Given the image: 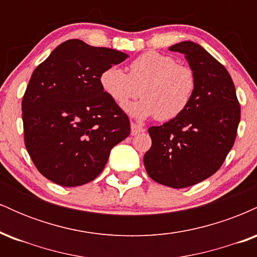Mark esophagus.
<instances>
[{
    "instance_id": "1",
    "label": "esophagus",
    "mask_w": 257,
    "mask_h": 257,
    "mask_svg": "<svg viewBox=\"0 0 257 257\" xmlns=\"http://www.w3.org/2000/svg\"><path fill=\"white\" fill-rule=\"evenodd\" d=\"M131 128H132V135H138V134H140V133H143L144 131H145L143 126L137 124V123H134V122H132Z\"/></svg>"
}]
</instances>
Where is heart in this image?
Listing matches in <instances>:
<instances>
[{
  "instance_id": "b5f03b06",
  "label": "heart",
  "mask_w": 257,
  "mask_h": 257,
  "mask_svg": "<svg viewBox=\"0 0 257 257\" xmlns=\"http://www.w3.org/2000/svg\"><path fill=\"white\" fill-rule=\"evenodd\" d=\"M101 89L119 107L139 95L143 99L126 107L133 116L172 120L187 110L197 89L196 73L187 65L158 52H146L129 64L128 73L110 66L99 77Z\"/></svg>"
}]
</instances>
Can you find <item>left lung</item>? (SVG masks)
Wrapping results in <instances>:
<instances>
[{"label":"left lung","instance_id":"8db88e82","mask_svg":"<svg viewBox=\"0 0 257 257\" xmlns=\"http://www.w3.org/2000/svg\"><path fill=\"white\" fill-rule=\"evenodd\" d=\"M169 51L185 54L196 73L197 89L184 113L149 128L152 145L144 164L156 182L184 188L208 179L222 166L234 145L240 105L226 67L199 44L186 41Z\"/></svg>","mask_w":257,"mask_h":257}]
</instances>
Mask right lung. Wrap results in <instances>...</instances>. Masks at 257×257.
Instances as JSON below:
<instances>
[{"label":"right lung","instance_id":"right-lung-1","mask_svg":"<svg viewBox=\"0 0 257 257\" xmlns=\"http://www.w3.org/2000/svg\"><path fill=\"white\" fill-rule=\"evenodd\" d=\"M126 57L69 40L32 72L22 101L24 141L48 180L65 187L90 182L102 172L112 147L131 134L128 116L99 82L105 69Z\"/></svg>","mask_w":257,"mask_h":257}]
</instances>
